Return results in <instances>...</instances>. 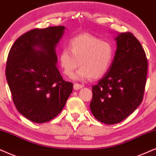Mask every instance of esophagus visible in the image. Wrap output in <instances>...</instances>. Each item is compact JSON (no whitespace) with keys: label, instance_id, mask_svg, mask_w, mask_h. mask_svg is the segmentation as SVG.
I'll list each match as a JSON object with an SVG mask.
<instances>
[{"label":"esophagus","instance_id":"34e87169","mask_svg":"<svg viewBox=\"0 0 156 156\" xmlns=\"http://www.w3.org/2000/svg\"><path fill=\"white\" fill-rule=\"evenodd\" d=\"M83 85H81V84H80V83H74L73 88H74V89H75V90H78L80 89V88H83Z\"/></svg>","mask_w":156,"mask_h":156}]
</instances>
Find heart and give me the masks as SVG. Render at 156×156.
<instances>
[{
	"label": "heart",
	"mask_w": 156,
	"mask_h": 156,
	"mask_svg": "<svg viewBox=\"0 0 156 156\" xmlns=\"http://www.w3.org/2000/svg\"><path fill=\"white\" fill-rule=\"evenodd\" d=\"M113 57L114 49L109 42L83 33L70 39L68 49H62L59 54V63L67 76L71 77L79 65L75 78L96 79L108 71Z\"/></svg>",
	"instance_id": "b5f03b06"
}]
</instances>
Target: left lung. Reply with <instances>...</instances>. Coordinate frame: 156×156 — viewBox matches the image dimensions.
Returning <instances> with one entry per match:
<instances>
[{
	"instance_id": "left-lung-1",
	"label": "left lung",
	"mask_w": 156,
	"mask_h": 156,
	"mask_svg": "<svg viewBox=\"0 0 156 156\" xmlns=\"http://www.w3.org/2000/svg\"><path fill=\"white\" fill-rule=\"evenodd\" d=\"M113 62L98 84L92 86L90 108L96 119L106 125L119 123L130 115L143 101L147 60L138 39L131 32L115 38Z\"/></svg>"
}]
</instances>
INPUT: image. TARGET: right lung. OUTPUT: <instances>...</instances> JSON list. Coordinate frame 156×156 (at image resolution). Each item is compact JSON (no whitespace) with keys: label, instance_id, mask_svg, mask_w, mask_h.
Returning <instances> with one entry per match:
<instances>
[{"label":"right lung","instance_id":"right-lung-1","mask_svg":"<svg viewBox=\"0 0 156 156\" xmlns=\"http://www.w3.org/2000/svg\"><path fill=\"white\" fill-rule=\"evenodd\" d=\"M63 26L34 29L19 37L9 51L5 76L13 101L23 117L44 123L58 116L73 91L59 72L55 48Z\"/></svg>","mask_w":156,"mask_h":156}]
</instances>
